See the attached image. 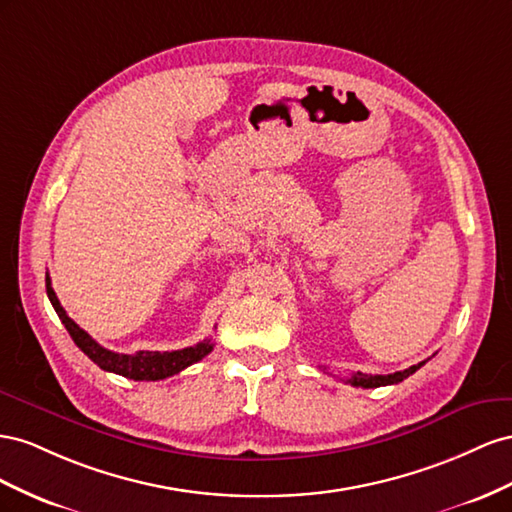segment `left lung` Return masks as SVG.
Returning a JSON list of instances; mask_svg holds the SVG:
<instances>
[{
    "instance_id": "8db88e82",
    "label": "left lung",
    "mask_w": 512,
    "mask_h": 512,
    "mask_svg": "<svg viewBox=\"0 0 512 512\" xmlns=\"http://www.w3.org/2000/svg\"><path fill=\"white\" fill-rule=\"evenodd\" d=\"M427 362V360H425ZM425 362H418L414 367L405 369V371H397V373H390V375H369V373H356L347 379L352 386H360V388H379V386H390V384H399L403 382L405 377H410L412 373H416L422 364Z\"/></svg>"
}]
</instances>
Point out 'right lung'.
I'll list each match as a JSON object with an SVG mask.
<instances>
[{
	"label": "right lung",
	"instance_id": "right-lung-1",
	"mask_svg": "<svg viewBox=\"0 0 512 512\" xmlns=\"http://www.w3.org/2000/svg\"><path fill=\"white\" fill-rule=\"evenodd\" d=\"M47 296L53 304L55 313L60 315L62 324L66 326L68 334L72 337V341L77 343V347L81 352L90 358L94 364L102 371H109V373H118L122 377L128 379H135V382H158V379H165L171 377L175 373L184 371L186 367H191V364L199 362L201 358H206L212 352V341L206 339L201 341L193 347H184V349H175V352H137V354H118V352H111V349L98 345L90 334H87L83 328H79L75 321H72L64 306L57 300L55 291L51 287V279L47 274Z\"/></svg>",
	"mask_w": 512,
	"mask_h": 512
}]
</instances>
